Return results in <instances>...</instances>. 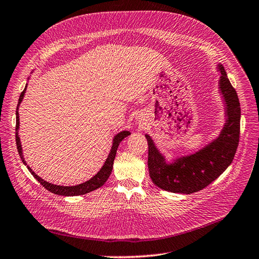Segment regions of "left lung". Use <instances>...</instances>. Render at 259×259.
I'll return each mask as SVG.
<instances>
[{
    "instance_id": "obj_1",
    "label": "left lung",
    "mask_w": 259,
    "mask_h": 259,
    "mask_svg": "<svg viewBox=\"0 0 259 259\" xmlns=\"http://www.w3.org/2000/svg\"><path fill=\"white\" fill-rule=\"evenodd\" d=\"M219 70L220 89L226 102L228 118L218 139L194 155L179 158L174 163H166L151 137L145 136L148 143L149 177L161 189L179 194L201 190L228 168L236 155L240 138V102L222 64H219Z\"/></svg>"
}]
</instances>
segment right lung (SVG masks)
I'll list each match as a JSON object with an SVG mask.
<instances>
[{
  "label": "right lung",
  "instance_id": "obj_1",
  "mask_svg": "<svg viewBox=\"0 0 259 259\" xmlns=\"http://www.w3.org/2000/svg\"><path fill=\"white\" fill-rule=\"evenodd\" d=\"M26 89H27V85L26 88L23 89V91L21 93L19 100H18V104H17V108H16V144H17V149H18V153L19 156L21 158V160L24 164H27L26 160H24V158L22 156V148H21V143H20V138L18 136V129H19V105L22 101L24 93H26ZM130 135L129 131H121L120 133H118L117 136H115L114 140H113V146L111 148V153L108 154L107 159L105 161V163L103 164V166L101 168L95 177L93 179H90L89 181L82 183V184L76 185V186H60V185H54L51 184V183H48L44 180H41L38 175H36L34 172L31 170L30 166L28 165V169L31 172V174L34 177V179L37 180V182L39 184H41V186L45 187L48 191H51L53 194L56 195H60V196H80V195H85L90 193V191H93L99 187H101L104 183L107 181L108 177H110L112 170H113V163H114V159H115V156H116V152H117V148L120 142Z\"/></svg>",
  "mask_w": 259,
  "mask_h": 259
}]
</instances>
